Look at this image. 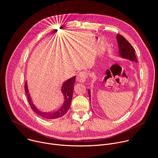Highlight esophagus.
Segmentation results:
<instances>
[{"label":"esophagus","mask_w":158,"mask_h":158,"mask_svg":"<svg viewBox=\"0 0 158 158\" xmlns=\"http://www.w3.org/2000/svg\"><path fill=\"white\" fill-rule=\"evenodd\" d=\"M88 77V73L86 71H81L77 75V80L79 82H84Z\"/></svg>","instance_id":"1"}]
</instances>
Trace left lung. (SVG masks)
Listing matches in <instances>:
<instances>
[{"label":"left lung","instance_id":"1","mask_svg":"<svg viewBox=\"0 0 158 158\" xmlns=\"http://www.w3.org/2000/svg\"><path fill=\"white\" fill-rule=\"evenodd\" d=\"M119 55L124 58L137 62V58L135 55V51L130 42L121 35H117ZM88 95L90 100V91L88 89Z\"/></svg>","mask_w":158,"mask_h":158}]
</instances>
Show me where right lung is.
<instances>
[{
	"mask_svg": "<svg viewBox=\"0 0 158 158\" xmlns=\"http://www.w3.org/2000/svg\"><path fill=\"white\" fill-rule=\"evenodd\" d=\"M75 78L76 77H73L69 79L68 80H67L65 82H64V84H63L61 87V92L64 96V102L63 103L62 106L58 110L50 113H44V112L40 111L35 106L32 101L31 100L30 94L28 93L27 83L26 81L25 83L24 88H25V91L28 99V103L31 110H32L38 115H39L40 116L46 119H51V120L55 119L57 118H61L63 116H64L69 111L71 105Z\"/></svg>",
	"mask_w": 158,
	"mask_h": 158,
	"instance_id": "obj_1",
	"label": "right lung"
}]
</instances>
